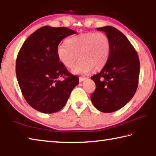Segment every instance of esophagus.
<instances>
[{
	"mask_svg": "<svg viewBox=\"0 0 156 156\" xmlns=\"http://www.w3.org/2000/svg\"><path fill=\"white\" fill-rule=\"evenodd\" d=\"M87 78H84V77H81V76H80V77H79V81H80V82H82V81H84V80H85V79H86Z\"/></svg>",
	"mask_w": 156,
	"mask_h": 156,
	"instance_id": "obj_1",
	"label": "esophagus"
}]
</instances>
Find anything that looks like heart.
Listing matches in <instances>:
<instances>
[{
    "label": "heart",
    "mask_w": 156,
    "mask_h": 156,
    "mask_svg": "<svg viewBox=\"0 0 156 156\" xmlns=\"http://www.w3.org/2000/svg\"><path fill=\"white\" fill-rule=\"evenodd\" d=\"M111 41L103 32L82 33L66 41V44L58 46V59L66 68H71L78 57L80 60L72 68L74 74H87L94 69L104 67L110 56Z\"/></svg>",
    "instance_id": "obj_1"
}]
</instances>
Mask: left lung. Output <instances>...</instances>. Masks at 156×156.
<instances>
[{
    "label": "left lung",
    "instance_id": "obj_1",
    "mask_svg": "<svg viewBox=\"0 0 156 156\" xmlns=\"http://www.w3.org/2000/svg\"><path fill=\"white\" fill-rule=\"evenodd\" d=\"M97 30L109 36L111 52L101 71L91 76L96 88L90 99L98 110L111 113L123 108L135 95L140 62L137 52L123 33L110 26Z\"/></svg>",
    "mask_w": 156,
    "mask_h": 156
}]
</instances>
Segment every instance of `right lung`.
Returning a JSON list of instances; mask_svg holds the SVG:
<instances>
[{
    "label": "right lung",
    "mask_w": 156,
    "mask_h": 156,
    "mask_svg": "<svg viewBox=\"0 0 156 156\" xmlns=\"http://www.w3.org/2000/svg\"><path fill=\"white\" fill-rule=\"evenodd\" d=\"M76 32L66 27L43 26L32 34L18 53L15 72L27 103L36 110L53 114L66 104L72 90L78 84L58 59L60 42ZM61 77L64 79L59 81Z\"/></svg>",
    "instance_id": "add662e5"
}]
</instances>
